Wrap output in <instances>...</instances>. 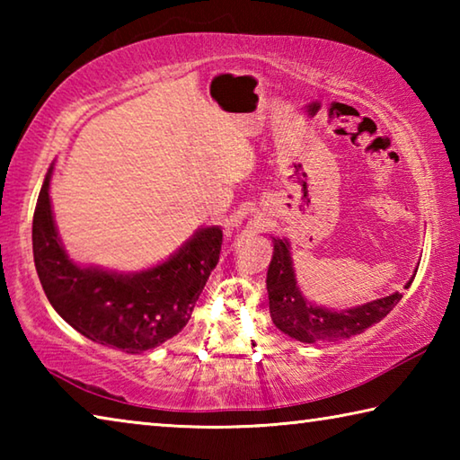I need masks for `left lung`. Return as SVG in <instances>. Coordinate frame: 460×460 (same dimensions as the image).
<instances>
[{"instance_id":"left-lung-1","label":"left lung","mask_w":460,"mask_h":460,"mask_svg":"<svg viewBox=\"0 0 460 460\" xmlns=\"http://www.w3.org/2000/svg\"><path fill=\"white\" fill-rule=\"evenodd\" d=\"M411 282L414 276L406 288ZM266 284L271 321L288 337L300 342H334L361 334L371 324L385 318L402 300V294L394 292L385 298L347 310H329L313 305L296 286L290 243L286 239H274V258L270 261Z\"/></svg>"}]
</instances>
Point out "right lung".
Masks as SVG:
<instances>
[{"label":"right lung","instance_id":"right-lung-1","mask_svg":"<svg viewBox=\"0 0 460 460\" xmlns=\"http://www.w3.org/2000/svg\"><path fill=\"white\" fill-rule=\"evenodd\" d=\"M50 174L36 202L32 247L46 298L84 337L126 353H142L181 332L219 261L223 231L199 229L160 266L118 274L68 258L54 227Z\"/></svg>","mask_w":460,"mask_h":460}]
</instances>
